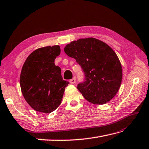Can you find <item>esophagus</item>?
<instances>
[{
	"label": "esophagus",
	"instance_id": "34e87169",
	"mask_svg": "<svg viewBox=\"0 0 149 149\" xmlns=\"http://www.w3.org/2000/svg\"><path fill=\"white\" fill-rule=\"evenodd\" d=\"M69 82H70L71 84H74L76 82V78H73L72 79H71V80H69Z\"/></svg>",
	"mask_w": 149,
	"mask_h": 149
}]
</instances>
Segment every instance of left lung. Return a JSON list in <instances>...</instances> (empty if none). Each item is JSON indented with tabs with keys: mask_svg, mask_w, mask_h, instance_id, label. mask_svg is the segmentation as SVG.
Here are the masks:
<instances>
[{
	"mask_svg": "<svg viewBox=\"0 0 149 149\" xmlns=\"http://www.w3.org/2000/svg\"><path fill=\"white\" fill-rule=\"evenodd\" d=\"M64 51L80 65L86 80L77 86L93 104L103 105L116 96L122 80V68L117 54L109 45L95 38H80L66 45Z\"/></svg>",
	"mask_w": 149,
	"mask_h": 149,
	"instance_id": "obj_1",
	"label": "left lung"
}]
</instances>
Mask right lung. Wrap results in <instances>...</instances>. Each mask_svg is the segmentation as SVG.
<instances>
[{
  "mask_svg": "<svg viewBox=\"0 0 149 149\" xmlns=\"http://www.w3.org/2000/svg\"><path fill=\"white\" fill-rule=\"evenodd\" d=\"M60 47H40L27 58L20 77L21 91L27 103L34 110L50 113L61 104L69 81L63 80L61 69L54 64Z\"/></svg>",
  "mask_w": 149,
  "mask_h": 149,
  "instance_id": "1",
  "label": "right lung"
}]
</instances>
